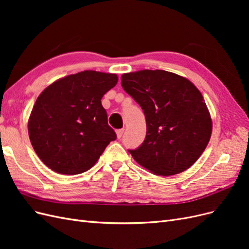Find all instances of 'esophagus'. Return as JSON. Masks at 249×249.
<instances>
[{
    "mask_svg": "<svg viewBox=\"0 0 249 249\" xmlns=\"http://www.w3.org/2000/svg\"><path fill=\"white\" fill-rule=\"evenodd\" d=\"M124 129H120V130H117L116 131V135H117V138L118 139H120L123 137V135H124Z\"/></svg>",
    "mask_w": 249,
    "mask_h": 249,
    "instance_id": "34e87169",
    "label": "esophagus"
}]
</instances>
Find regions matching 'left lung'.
<instances>
[{"mask_svg": "<svg viewBox=\"0 0 249 249\" xmlns=\"http://www.w3.org/2000/svg\"><path fill=\"white\" fill-rule=\"evenodd\" d=\"M122 86L146 120L144 141L129 149L134 160L163 177L191 167L212 133V120L199 90L189 80L160 70L124 73Z\"/></svg>", "mask_w": 249, "mask_h": 249, "instance_id": "obj_1", "label": "left lung"}]
</instances>
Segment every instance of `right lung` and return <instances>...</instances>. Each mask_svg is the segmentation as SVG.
<instances>
[{
	"instance_id": "add662e5",
	"label": "right lung",
	"mask_w": 249,
	"mask_h": 249,
	"mask_svg": "<svg viewBox=\"0 0 249 249\" xmlns=\"http://www.w3.org/2000/svg\"><path fill=\"white\" fill-rule=\"evenodd\" d=\"M117 80L115 73L85 71L54 82L37 97L29 137L49 168L70 176L85 172L116 139L101 100Z\"/></svg>"
}]
</instances>
